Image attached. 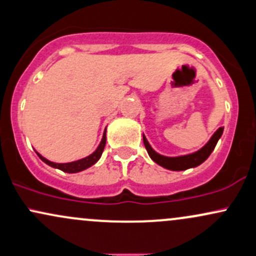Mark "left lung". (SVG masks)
Here are the masks:
<instances>
[{
	"label": "left lung",
	"instance_id": "obj_1",
	"mask_svg": "<svg viewBox=\"0 0 256 256\" xmlns=\"http://www.w3.org/2000/svg\"><path fill=\"white\" fill-rule=\"evenodd\" d=\"M222 131H224V128H219L218 130L214 132V134L210 137V140H208L207 144L202 146L200 150L192 152V154L183 155V156L170 158L158 154V152L152 148L150 144H149L148 140H146V138L144 137V134H143V143H144V146L146 152H148L149 156H150L152 160L154 161V162H156L158 165L165 167L167 170H171V171H184V170L201 165L204 161L207 160L208 156L210 155V152H212L214 150V148H216L219 138L222 137Z\"/></svg>",
	"mask_w": 256,
	"mask_h": 256
}]
</instances>
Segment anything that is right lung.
Masks as SVG:
<instances>
[{
	"label": "right lung",
	"instance_id": "obj_1",
	"mask_svg": "<svg viewBox=\"0 0 256 256\" xmlns=\"http://www.w3.org/2000/svg\"><path fill=\"white\" fill-rule=\"evenodd\" d=\"M104 146H106V131L104 134V137H102L101 143H100V146H98V149H96L92 154L89 155V156L80 158V160L72 161V162H67V164H56V162H52V161L46 160V158H43L42 155L38 154L37 152H37L38 156H40V160H42L43 162H46V165L54 167V168H58V170H61V171L67 172V173H77V172L84 171V170L89 168V167L92 166L94 164L98 162V158H101L102 152H104Z\"/></svg>",
	"mask_w": 256,
	"mask_h": 256
}]
</instances>
